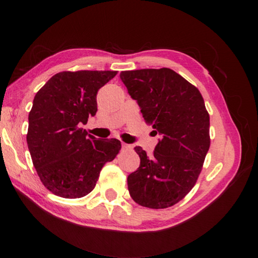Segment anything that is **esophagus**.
I'll return each instance as SVG.
<instances>
[{
	"label": "esophagus",
	"mask_w": 258,
	"mask_h": 258,
	"mask_svg": "<svg viewBox=\"0 0 258 258\" xmlns=\"http://www.w3.org/2000/svg\"><path fill=\"white\" fill-rule=\"evenodd\" d=\"M122 149L130 150V149H132V146H129V144H125V143H122Z\"/></svg>",
	"instance_id": "34e87169"
}]
</instances>
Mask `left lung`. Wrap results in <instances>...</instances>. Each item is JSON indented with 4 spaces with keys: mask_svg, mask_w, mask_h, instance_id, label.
Returning <instances> with one entry per match:
<instances>
[{
    "mask_svg": "<svg viewBox=\"0 0 258 258\" xmlns=\"http://www.w3.org/2000/svg\"><path fill=\"white\" fill-rule=\"evenodd\" d=\"M119 77L144 121L161 135L151 157L135 148L141 163L128 176L130 196L151 209L174 206L196 184L210 147V118L202 95L169 68L130 70Z\"/></svg>",
    "mask_w": 258,
    "mask_h": 258,
    "instance_id": "left-lung-1",
    "label": "left lung"
}]
</instances>
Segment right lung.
I'll use <instances>...</instances> for the list:
<instances>
[{
  "instance_id": "obj_1",
  "label": "right lung",
  "mask_w": 258,
  "mask_h": 258,
  "mask_svg": "<svg viewBox=\"0 0 258 258\" xmlns=\"http://www.w3.org/2000/svg\"><path fill=\"white\" fill-rule=\"evenodd\" d=\"M117 72L79 70L56 74L35 95L27 143L41 182L54 195L80 199L95 188L101 169L121 150L116 139L88 135L100 88Z\"/></svg>"
}]
</instances>
